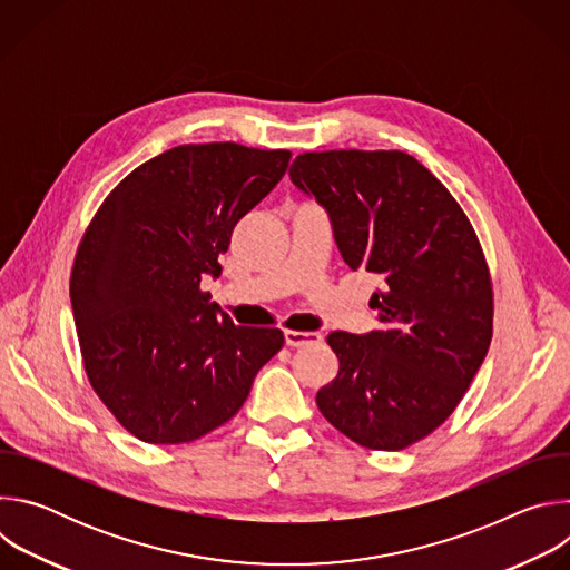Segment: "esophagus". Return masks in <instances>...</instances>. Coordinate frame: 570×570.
<instances>
[{"label":"esophagus","mask_w":570,"mask_h":570,"mask_svg":"<svg viewBox=\"0 0 570 570\" xmlns=\"http://www.w3.org/2000/svg\"><path fill=\"white\" fill-rule=\"evenodd\" d=\"M284 338H286L288 347H304V345H313V343L322 341V336L315 332H295V330H288L284 334Z\"/></svg>","instance_id":"obj_1"}]
</instances>
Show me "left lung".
I'll return each mask as SVG.
<instances>
[{
    "label": "left lung",
    "instance_id": "1",
    "mask_svg": "<svg viewBox=\"0 0 570 570\" xmlns=\"http://www.w3.org/2000/svg\"><path fill=\"white\" fill-rule=\"evenodd\" d=\"M288 174L330 212L345 264L381 279L379 330L327 336L341 367L317 409L356 444L401 451L446 422L490 350L494 291L475 229L403 150H311Z\"/></svg>",
    "mask_w": 570,
    "mask_h": 570
}]
</instances>
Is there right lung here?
I'll return each instance as SVG.
<instances>
[{
  "mask_svg": "<svg viewBox=\"0 0 570 570\" xmlns=\"http://www.w3.org/2000/svg\"><path fill=\"white\" fill-rule=\"evenodd\" d=\"M291 150L183 144L144 161L78 243L69 297L86 374L148 444L194 442L232 420L282 350L275 327H236L200 291L234 225L288 169Z\"/></svg>",
  "mask_w": 570,
  "mask_h": 570,
  "instance_id": "add662e5",
  "label": "right lung"
}]
</instances>
